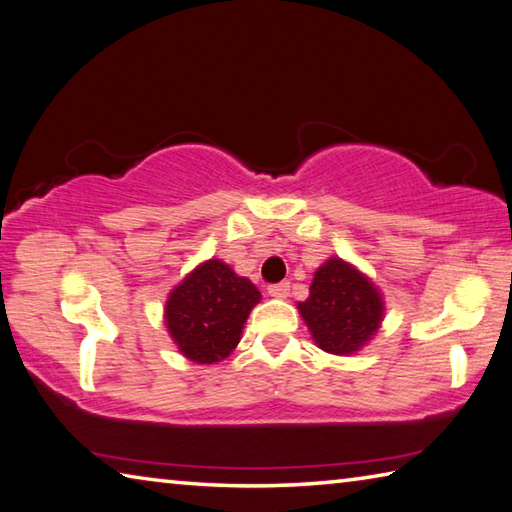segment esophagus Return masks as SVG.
I'll use <instances>...</instances> for the list:
<instances>
[{"mask_svg":"<svg viewBox=\"0 0 512 512\" xmlns=\"http://www.w3.org/2000/svg\"><path fill=\"white\" fill-rule=\"evenodd\" d=\"M267 292H270V297H274V299H285L290 294V283L288 281L272 283L270 288H267Z\"/></svg>","mask_w":512,"mask_h":512,"instance_id":"obj_1","label":"esophagus"}]
</instances>
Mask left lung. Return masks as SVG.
Returning a JSON list of instances; mask_svg holds the SVG:
<instances>
[{
    "label": "left lung",
    "mask_w": 512,
    "mask_h": 512,
    "mask_svg": "<svg viewBox=\"0 0 512 512\" xmlns=\"http://www.w3.org/2000/svg\"><path fill=\"white\" fill-rule=\"evenodd\" d=\"M299 312L321 351L351 355L380 328L384 306L366 276L342 258H330L315 272L310 297L299 303Z\"/></svg>",
    "instance_id": "1"
}]
</instances>
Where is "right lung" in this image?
<instances>
[{
    "instance_id": "add662e5",
    "label": "right lung",
    "mask_w": 512,
    "mask_h": 512,
    "mask_svg": "<svg viewBox=\"0 0 512 512\" xmlns=\"http://www.w3.org/2000/svg\"><path fill=\"white\" fill-rule=\"evenodd\" d=\"M261 292L220 261H206L170 292L166 326L179 351L197 364L227 357L240 342L249 310Z\"/></svg>"
}]
</instances>
